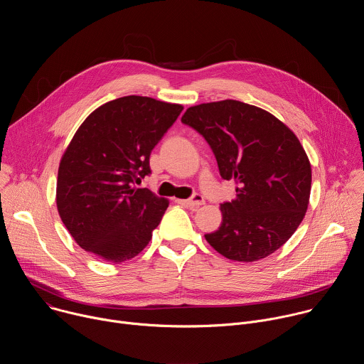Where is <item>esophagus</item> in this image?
Returning <instances> with one entry per match:
<instances>
[{"mask_svg": "<svg viewBox=\"0 0 364 364\" xmlns=\"http://www.w3.org/2000/svg\"><path fill=\"white\" fill-rule=\"evenodd\" d=\"M184 204H187L188 207H191V209H197V207H200V205L204 204V198H203V196H200V194H194L191 198L184 200Z\"/></svg>", "mask_w": 364, "mask_h": 364, "instance_id": "34e87169", "label": "esophagus"}]
</instances>
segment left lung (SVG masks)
<instances>
[{
    "label": "left lung",
    "mask_w": 364,
    "mask_h": 364,
    "mask_svg": "<svg viewBox=\"0 0 364 364\" xmlns=\"http://www.w3.org/2000/svg\"><path fill=\"white\" fill-rule=\"evenodd\" d=\"M181 122L204 136L220 176L237 184L236 197L220 204V228L205 240L237 262L274 253L309 203L311 164L296 135L268 111L233 99L190 107Z\"/></svg>",
    "instance_id": "obj_1"
}]
</instances>
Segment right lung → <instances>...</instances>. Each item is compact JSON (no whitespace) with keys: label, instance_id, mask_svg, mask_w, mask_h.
Instances as JSON below:
<instances>
[{"label":"right lung","instance_id":"1","mask_svg":"<svg viewBox=\"0 0 364 364\" xmlns=\"http://www.w3.org/2000/svg\"><path fill=\"white\" fill-rule=\"evenodd\" d=\"M183 105L148 96L103 103L77 128L59 164L58 212L75 242L121 264L144 250L170 201L138 188L149 154Z\"/></svg>","mask_w":364,"mask_h":364}]
</instances>
